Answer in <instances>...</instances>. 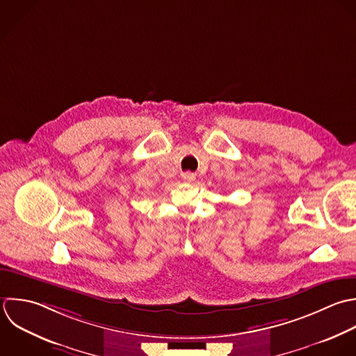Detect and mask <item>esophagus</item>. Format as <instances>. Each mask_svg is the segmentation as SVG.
<instances>
[{
  "instance_id": "1",
  "label": "esophagus",
  "mask_w": 356,
  "mask_h": 356,
  "mask_svg": "<svg viewBox=\"0 0 356 356\" xmlns=\"http://www.w3.org/2000/svg\"><path fill=\"white\" fill-rule=\"evenodd\" d=\"M181 177H183L184 181H194V180H195V175H194V173H190V172L183 173Z\"/></svg>"
}]
</instances>
